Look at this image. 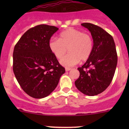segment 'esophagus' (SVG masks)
Returning <instances> with one entry per match:
<instances>
[{"mask_svg": "<svg viewBox=\"0 0 129 129\" xmlns=\"http://www.w3.org/2000/svg\"><path fill=\"white\" fill-rule=\"evenodd\" d=\"M71 68H68V67H66V71H71Z\"/></svg>", "mask_w": 129, "mask_h": 129, "instance_id": "esophagus-1", "label": "esophagus"}]
</instances>
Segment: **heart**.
Instances as JSON below:
<instances>
[{"label": "heart", "mask_w": 129, "mask_h": 129, "mask_svg": "<svg viewBox=\"0 0 129 129\" xmlns=\"http://www.w3.org/2000/svg\"><path fill=\"white\" fill-rule=\"evenodd\" d=\"M49 47L55 57L61 60L60 63L66 67L77 64L80 60L85 61L89 58L93 50V40L88 34L74 28H69L61 32L59 38H52Z\"/></svg>", "instance_id": "1"}]
</instances>
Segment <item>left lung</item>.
I'll use <instances>...</instances> for the list:
<instances>
[{
  "instance_id": "left-lung-1",
  "label": "left lung",
  "mask_w": 129,
  "mask_h": 129,
  "mask_svg": "<svg viewBox=\"0 0 129 129\" xmlns=\"http://www.w3.org/2000/svg\"><path fill=\"white\" fill-rule=\"evenodd\" d=\"M81 25L90 32L93 50L86 62L77 69L80 76L75 85L84 94L93 96L104 92L111 83L117 64V54L114 39L103 28L90 23Z\"/></svg>"
}]
</instances>
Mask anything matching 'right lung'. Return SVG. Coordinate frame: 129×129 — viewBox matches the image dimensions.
Instances as JSON below:
<instances>
[{
    "label": "right lung",
    "mask_w": 129,
    "mask_h": 129,
    "mask_svg": "<svg viewBox=\"0 0 129 129\" xmlns=\"http://www.w3.org/2000/svg\"><path fill=\"white\" fill-rule=\"evenodd\" d=\"M58 30L42 24L28 29L20 37L13 52V71L26 93L36 99L50 95L66 72L50 51L49 42Z\"/></svg>",
    "instance_id": "obj_1"
}]
</instances>
